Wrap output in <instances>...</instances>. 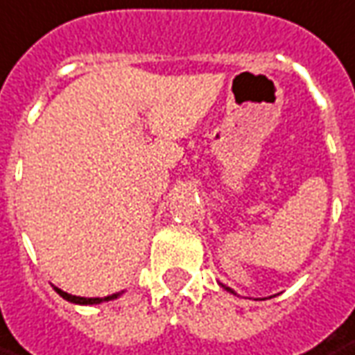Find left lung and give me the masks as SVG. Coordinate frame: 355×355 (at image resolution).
<instances>
[{
  "mask_svg": "<svg viewBox=\"0 0 355 355\" xmlns=\"http://www.w3.org/2000/svg\"><path fill=\"white\" fill-rule=\"evenodd\" d=\"M230 292H232V290H230Z\"/></svg>",
  "mask_w": 355,
  "mask_h": 355,
  "instance_id": "1",
  "label": "left lung"
}]
</instances>
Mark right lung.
<instances>
[{
	"label": "right lung",
	"mask_w": 355,
	"mask_h": 355,
	"mask_svg": "<svg viewBox=\"0 0 355 355\" xmlns=\"http://www.w3.org/2000/svg\"><path fill=\"white\" fill-rule=\"evenodd\" d=\"M55 292L63 297V300H67V302H73V304H80V305H92V304H100V302H104V300H112V297H116V295H110V297H79V295H71L67 292H63L60 288H55Z\"/></svg>",
	"instance_id": "add662e5"
}]
</instances>
